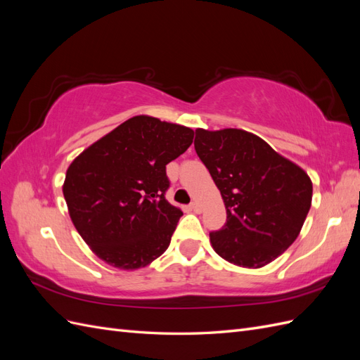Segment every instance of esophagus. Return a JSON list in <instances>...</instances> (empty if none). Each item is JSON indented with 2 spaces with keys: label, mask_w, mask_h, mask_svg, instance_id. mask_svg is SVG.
<instances>
[{
  "label": "esophagus",
  "mask_w": 360,
  "mask_h": 360,
  "mask_svg": "<svg viewBox=\"0 0 360 360\" xmlns=\"http://www.w3.org/2000/svg\"><path fill=\"white\" fill-rule=\"evenodd\" d=\"M191 209L195 212V213H201V205L198 202H191Z\"/></svg>",
  "instance_id": "esophagus-1"
}]
</instances>
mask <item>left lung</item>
Listing matches in <instances>:
<instances>
[{
  "label": "left lung",
  "mask_w": 360,
  "mask_h": 360,
  "mask_svg": "<svg viewBox=\"0 0 360 360\" xmlns=\"http://www.w3.org/2000/svg\"><path fill=\"white\" fill-rule=\"evenodd\" d=\"M193 146L226 209L225 225L210 233L216 254L240 267L269 264L296 240L307 219L308 174L240 129H197Z\"/></svg>",
  "instance_id": "1"
}]
</instances>
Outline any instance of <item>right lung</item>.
<instances>
[{
    "mask_svg": "<svg viewBox=\"0 0 360 360\" xmlns=\"http://www.w3.org/2000/svg\"><path fill=\"white\" fill-rule=\"evenodd\" d=\"M192 139L189 127L136 115L70 163L63 193L75 228L97 257L134 270L165 252L183 216L165 198L167 165Z\"/></svg>",
    "mask_w": 360,
    "mask_h": 360,
    "instance_id": "add662e5",
    "label": "right lung"
}]
</instances>
